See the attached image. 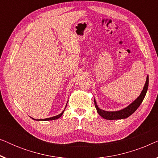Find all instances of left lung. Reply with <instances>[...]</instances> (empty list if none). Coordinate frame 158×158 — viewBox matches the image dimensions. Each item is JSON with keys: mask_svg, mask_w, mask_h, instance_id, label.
I'll use <instances>...</instances> for the list:
<instances>
[{"mask_svg": "<svg viewBox=\"0 0 158 158\" xmlns=\"http://www.w3.org/2000/svg\"><path fill=\"white\" fill-rule=\"evenodd\" d=\"M148 85H149V76L148 75V76H147L145 84H144L143 89H142L139 96H138L132 103H131L129 106H127V107L124 108L123 109L118 110V111H104V110L100 109V108L98 107V106L97 105L96 101L94 98L95 106L96 108L97 112H98V114L101 116V117H103V118H105V119H108V120L122 119V118H126L127 117H129V116H131V114H132L134 112H135L136 110L139 108L140 104H141L142 102V101L144 100V97H145V95L147 94V91H148Z\"/></svg>", "mask_w": 158, "mask_h": 158, "instance_id": "8db88e82", "label": "left lung"}]
</instances>
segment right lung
<instances>
[{"mask_svg": "<svg viewBox=\"0 0 158 158\" xmlns=\"http://www.w3.org/2000/svg\"><path fill=\"white\" fill-rule=\"evenodd\" d=\"M67 104H68V103H67ZM67 104L65 106V107H64V109L62 111V113H60V114H58V115L57 116H52V117H50V118H44V119H36V121H52V120H55V119H57V118H59L60 117H61V116H62V114H63L64 110H65L66 107H67ZM33 119H34V118H33ZM35 120V119H34Z\"/></svg>", "mask_w": 158, "mask_h": 158, "instance_id": "obj_1", "label": "right lung"}]
</instances>
